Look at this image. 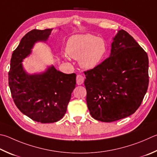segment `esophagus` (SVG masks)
I'll return each instance as SVG.
<instances>
[{
  "instance_id": "esophagus-1",
  "label": "esophagus",
  "mask_w": 157,
  "mask_h": 157,
  "mask_svg": "<svg viewBox=\"0 0 157 157\" xmlns=\"http://www.w3.org/2000/svg\"><path fill=\"white\" fill-rule=\"evenodd\" d=\"M76 82H77V84L81 85L84 83V78L82 75H78L76 77Z\"/></svg>"
}]
</instances>
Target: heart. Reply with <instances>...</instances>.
<instances>
[{"mask_svg": "<svg viewBox=\"0 0 157 157\" xmlns=\"http://www.w3.org/2000/svg\"><path fill=\"white\" fill-rule=\"evenodd\" d=\"M66 52L71 58L79 59V64L82 69L90 70L103 59L106 45L103 39L91 34L75 35L68 40ZM64 57L66 58V56Z\"/></svg>", "mask_w": 157, "mask_h": 157, "instance_id": "b5f03b06", "label": "heart"}]
</instances>
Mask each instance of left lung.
Returning <instances> with one entry per match:
<instances>
[{"mask_svg":"<svg viewBox=\"0 0 157 157\" xmlns=\"http://www.w3.org/2000/svg\"><path fill=\"white\" fill-rule=\"evenodd\" d=\"M148 57L123 29L113 38L109 57L84 72L86 102L92 117L112 122L135 113L147 92Z\"/></svg>","mask_w":157,"mask_h":157,"instance_id":"1","label":"left lung"}]
</instances>
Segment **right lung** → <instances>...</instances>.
I'll use <instances>...</instances> for the list:
<instances>
[{"label": "right lung", "instance_id": "1", "mask_svg": "<svg viewBox=\"0 0 157 157\" xmlns=\"http://www.w3.org/2000/svg\"><path fill=\"white\" fill-rule=\"evenodd\" d=\"M52 29H33L21 39L10 62L9 86L17 108L33 121L53 123L67 112L76 84L75 73L66 74L53 65L38 73H29L22 62L29 57L36 43L46 42Z\"/></svg>", "mask_w": 157, "mask_h": 157}]
</instances>
